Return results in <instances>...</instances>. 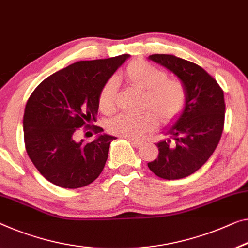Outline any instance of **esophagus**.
I'll list each match as a JSON object with an SVG mask.
<instances>
[{
  "label": "esophagus",
  "mask_w": 248,
  "mask_h": 248,
  "mask_svg": "<svg viewBox=\"0 0 248 248\" xmlns=\"http://www.w3.org/2000/svg\"><path fill=\"white\" fill-rule=\"evenodd\" d=\"M127 140H128V142L131 143L134 147H140L143 145V142H140V140H137L134 139H127Z\"/></svg>",
  "instance_id": "34e87169"
}]
</instances>
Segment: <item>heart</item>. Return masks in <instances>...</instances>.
<instances>
[{
	"label": "heart",
	"mask_w": 248,
	"mask_h": 248,
	"mask_svg": "<svg viewBox=\"0 0 248 248\" xmlns=\"http://www.w3.org/2000/svg\"><path fill=\"white\" fill-rule=\"evenodd\" d=\"M125 79L136 89L145 91L143 108L150 109L139 114L122 113L108 122V128L113 134L127 139H140L157 125L156 116L162 123H169L180 115L187 102L184 83L177 78H167V73L146 61L129 63L124 72ZM116 81L109 78L101 89L98 105L104 113L115 108ZM156 116L155 117V115Z\"/></svg>",
	"instance_id": "b5f03b06"
}]
</instances>
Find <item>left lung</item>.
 <instances>
[{
    "label": "left lung",
    "instance_id": "left-lung-1",
    "mask_svg": "<svg viewBox=\"0 0 248 248\" xmlns=\"http://www.w3.org/2000/svg\"><path fill=\"white\" fill-rule=\"evenodd\" d=\"M148 59L173 72L187 91L184 111L165 129V140L156 144L157 158L147 163L158 177L180 180L200 170L218 145L225 119L224 92L195 63L170 54H153Z\"/></svg>",
    "mask_w": 248,
    "mask_h": 248
}]
</instances>
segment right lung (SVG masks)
I'll use <instances>...</instances> for the list:
<instances>
[{"mask_svg":"<svg viewBox=\"0 0 248 248\" xmlns=\"http://www.w3.org/2000/svg\"><path fill=\"white\" fill-rule=\"evenodd\" d=\"M128 54L79 61L49 75L26 103L23 131L25 148L37 170L64 188H79L100 176L116 137L100 134L93 142H76L82 126L103 132L86 122L95 121L101 89ZM90 133V132H87Z\"/></svg>","mask_w":248,"mask_h":248,"instance_id":"right-lung-1","label":"right lung"}]
</instances>
